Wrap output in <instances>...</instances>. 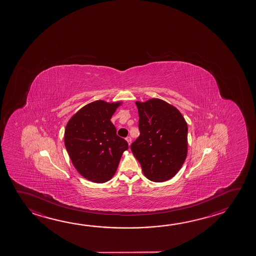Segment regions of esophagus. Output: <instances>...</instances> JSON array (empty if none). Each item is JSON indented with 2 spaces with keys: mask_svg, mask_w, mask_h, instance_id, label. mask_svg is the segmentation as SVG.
I'll use <instances>...</instances> for the list:
<instances>
[{
  "mask_svg": "<svg viewBox=\"0 0 256 256\" xmlns=\"http://www.w3.org/2000/svg\"><path fill=\"white\" fill-rule=\"evenodd\" d=\"M126 142H128V144H131V142H132V139H131V138H130V136H128V138H126Z\"/></svg>",
  "mask_w": 256,
  "mask_h": 256,
  "instance_id": "obj_1",
  "label": "esophagus"
}]
</instances>
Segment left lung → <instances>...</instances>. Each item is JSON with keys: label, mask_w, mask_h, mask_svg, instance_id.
<instances>
[{"label": "left lung", "mask_w": 256, "mask_h": 256, "mask_svg": "<svg viewBox=\"0 0 256 256\" xmlns=\"http://www.w3.org/2000/svg\"><path fill=\"white\" fill-rule=\"evenodd\" d=\"M140 136L131 144L148 180L162 182L172 179L188 152V125L179 110L160 99L136 102Z\"/></svg>", "instance_id": "obj_1"}]
</instances>
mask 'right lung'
<instances>
[{
    "mask_svg": "<svg viewBox=\"0 0 256 256\" xmlns=\"http://www.w3.org/2000/svg\"><path fill=\"white\" fill-rule=\"evenodd\" d=\"M122 104L92 102L74 114L66 126L64 146L72 164L84 178L96 184L112 178L122 154L128 148L110 122Z\"/></svg>",
    "mask_w": 256,
    "mask_h": 256,
    "instance_id": "add662e5",
    "label": "right lung"
}]
</instances>
